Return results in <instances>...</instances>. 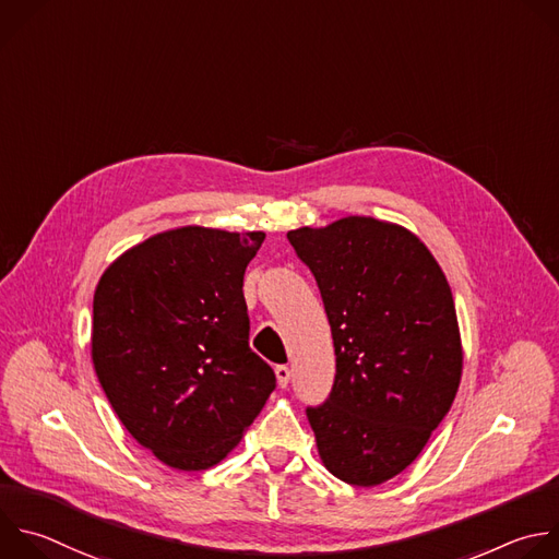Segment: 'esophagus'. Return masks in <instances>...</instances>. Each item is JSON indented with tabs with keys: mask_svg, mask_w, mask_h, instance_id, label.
Returning a JSON list of instances; mask_svg holds the SVG:
<instances>
[{
	"mask_svg": "<svg viewBox=\"0 0 559 559\" xmlns=\"http://www.w3.org/2000/svg\"><path fill=\"white\" fill-rule=\"evenodd\" d=\"M274 373H276V382H278V386H281V389H285V386L289 384V378H292L289 368H287L285 364H278V366L274 368Z\"/></svg>",
	"mask_w": 559,
	"mask_h": 559,
	"instance_id": "esophagus-1",
	"label": "esophagus"
}]
</instances>
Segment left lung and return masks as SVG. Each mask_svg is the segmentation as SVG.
Wrapping results in <instances>:
<instances>
[{"mask_svg":"<svg viewBox=\"0 0 559 559\" xmlns=\"http://www.w3.org/2000/svg\"><path fill=\"white\" fill-rule=\"evenodd\" d=\"M316 276L335 346V382L307 408L322 465L355 487L404 472L448 415L463 373L452 289L404 226L344 217L287 233Z\"/></svg>","mask_w":559,"mask_h":559,"instance_id":"8db88e82","label":"left lung"}]
</instances>
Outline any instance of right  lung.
<instances>
[{
    "label": "right lung",
    "instance_id": "add662e5",
    "mask_svg": "<svg viewBox=\"0 0 559 559\" xmlns=\"http://www.w3.org/2000/svg\"><path fill=\"white\" fill-rule=\"evenodd\" d=\"M263 233L183 226L120 254L94 292L92 361L129 435L164 465L224 461L276 389L248 344L243 274Z\"/></svg>",
    "mask_w": 559,
    "mask_h": 559
}]
</instances>
